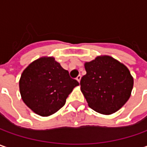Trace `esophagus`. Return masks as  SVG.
I'll use <instances>...</instances> for the list:
<instances>
[{"instance_id":"1","label":"esophagus","mask_w":147,"mask_h":147,"mask_svg":"<svg viewBox=\"0 0 147 147\" xmlns=\"http://www.w3.org/2000/svg\"><path fill=\"white\" fill-rule=\"evenodd\" d=\"M76 79H77V80H78V82H80V80H81V75L79 74V75H78V76L76 78Z\"/></svg>"}]
</instances>
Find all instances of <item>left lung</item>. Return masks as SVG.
<instances>
[{
  "label": "left lung",
  "mask_w": 147,
  "mask_h": 147,
  "mask_svg": "<svg viewBox=\"0 0 147 147\" xmlns=\"http://www.w3.org/2000/svg\"><path fill=\"white\" fill-rule=\"evenodd\" d=\"M81 91L92 110L110 115L119 110L131 96L133 78L127 67L109 55L85 63Z\"/></svg>",
  "instance_id": "obj_1"
}]
</instances>
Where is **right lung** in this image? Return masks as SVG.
Listing matches in <instances>:
<instances>
[{"label": "right lung", "instance_id": "obj_1", "mask_svg": "<svg viewBox=\"0 0 147 147\" xmlns=\"http://www.w3.org/2000/svg\"><path fill=\"white\" fill-rule=\"evenodd\" d=\"M78 82L71 78L54 57H41L28 65L21 74L20 91L22 100L41 116L55 114Z\"/></svg>", "mask_w": 147, "mask_h": 147}]
</instances>
